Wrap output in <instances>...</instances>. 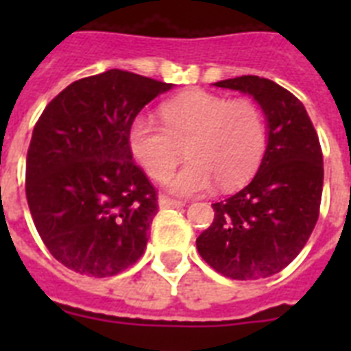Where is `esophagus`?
<instances>
[{
  "instance_id": "esophagus-1",
  "label": "esophagus",
  "mask_w": 351,
  "mask_h": 351,
  "mask_svg": "<svg viewBox=\"0 0 351 351\" xmlns=\"http://www.w3.org/2000/svg\"><path fill=\"white\" fill-rule=\"evenodd\" d=\"M158 206L160 209H180L184 208V202H180V200H173V198L169 197H160Z\"/></svg>"
}]
</instances>
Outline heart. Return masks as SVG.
Masks as SVG:
<instances>
[{"label":"heart","mask_w":351,"mask_h":351,"mask_svg":"<svg viewBox=\"0 0 351 351\" xmlns=\"http://www.w3.org/2000/svg\"><path fill=\"white\" fill-rule=\"evenodd\" d=\"M164 125L138 117L129 127V149L153 180H164L186 145L182 169L165 186L171 193L191 197L209 191L215 180L230 189L247 180L266 151L264 114L250 100H228L206 90H193L160 107Z\"/></svg>","instance_id":"heart-1"}]
</instances>
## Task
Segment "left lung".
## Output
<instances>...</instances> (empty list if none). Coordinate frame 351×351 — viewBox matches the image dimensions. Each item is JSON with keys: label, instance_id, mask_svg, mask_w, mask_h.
<instances>
[{"label": "left lung", "instance_id": "left-lung-1", "mask_svg": "<svg viewBox=\"0 0 351 351\" xmlns=\"http://www.w3.org/2000/svg\"><path fill=\"white\" fill-rule=\"evenodd\" d=\"M213 85L258 104L267 143L253 180L213 204V224L197 239V250L224 277H271L299 255L319 219L324 180L319 136L304 106L271 80L240 76Z\"/></svg>", "mask_w": 351, "mask_h": 351}]
</instances>
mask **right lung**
Instances as JSON below:
<instances>
[{"label":"right lung","mask_w":351,"mask_h":351,"mask_svg":"<svg viewBox=\"0 0 351 351\" xmlns=\"http://www.w3.org/2000/svg\"><path fill=\"white\" fill-rule=\"evenodd\" d=\"M173 84L111 69L78 80L45 107L27 153V202L51 255L112 277L143 255L156 191L132 162L129 127Z\"/></svg>","instance_id":"add662e5"}]
</instances>
